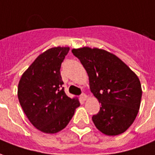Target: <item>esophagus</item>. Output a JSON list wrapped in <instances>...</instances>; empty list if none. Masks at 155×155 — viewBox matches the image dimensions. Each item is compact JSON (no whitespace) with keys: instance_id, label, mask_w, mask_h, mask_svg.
I'll use <instances>...</instances> for the list:
<instances>
[{"instance_id":"34e87169","label":"esophagus","mask_w":155,"mask_h":155,"mask_svg":"<svg viewBox=\"0 0 155 155\" xmlns=\"http://www.w3.org/2000/svg\"><path fill=\"white\" fill-rule=\"evenodd\" d=\"M81 100L85 101L86 99H87V96L85 95V93H82V94L81 95Z\"/></svg>"}]
</instances>
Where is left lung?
Wrapping results in <instances>:
<instances>
[{"label":"left lung","mask_w":155,"mask_h":155,"mask_svg":"<svg viewBox=\"0 0 155 155\" xmlns=\"http://www.w3.org/2000/svg\"><path fill=\"white\" fill-rule=\"evenodd\" d=\"M89 76L90 88L101 103L92 121L98 130L115 136L124 133L138 115L142 97L139 79L118 57L100 48L72 49Z\"/></svg>","instance_id":"left-lung-1"}]
</instances>
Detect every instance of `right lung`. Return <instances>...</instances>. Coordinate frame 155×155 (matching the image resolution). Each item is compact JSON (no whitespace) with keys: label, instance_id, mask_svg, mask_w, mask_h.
<instances>
[{"label":"right lung","instance_id":"right-lung-1","mask_svg":"<svg viewBox=\"0 0 155 155\" xmlns=\"http://www.w3.org/2000/svg\"><path fill=\"white\" fill-rule=\"evenodd\" d=\"M69 47H55L37 58L21 75L17 96L33 126L45 134L64 129L80 106L77 98L67 96L62 85L61 64Z\"/></svg>","mask_w":155,"mask_h":155}]
</instances>
